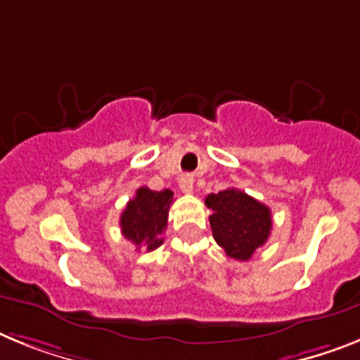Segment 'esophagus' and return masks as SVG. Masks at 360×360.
I'll return each instance as SVG.
<instances>
[{
	"mask_svg": "<svg viewBox=\"0 0 360 360\" xmlns=\"http://www.w3.org/2000/svg\"><path fill=\"white\" fill-rule=\"evenodd\" d=\"M179 188L181 192L184 193H192L193 192V177L190 174H183L179 177Z\"/></svg>",
	"mask_w": 360,
	"mask_h": 360,
	"instance_id": "1",
	"label": "esophagus"
}]
</instances>
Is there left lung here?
<instances>
[{"instance_id":"1","label":"left lung","mask_w":360,"mask_h":360,"mask_svg":"<svg viewBox=\"0 0 360 360\" xmlns=\"http://www.w3.org/2000/svg\"><path fill=\"white\" fill-rule=\"evenodd\" d=\"M212 210L214 239L236 261H250L271 232V212L266 205L236 188L210 193L205 199Z\"/></svg>"}]
</instances>
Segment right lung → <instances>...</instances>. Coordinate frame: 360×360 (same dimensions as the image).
Returning a JSON list of instances; mask_svg holds the SVG:
<instances>
[{
	"mask_svg": "<svg viewBox=\"0 0 360 360\" xmlns=\"http://www.w3.org/2000/svg\"><path fill=\"white\" fill-rule=\"evenodd\" d=\"M174 201L172 190H150L146 186L137 188L136 198L127 202L120 219L121 232L124 239L134 245L145 246L146 252H152L162 245V232L167 230L168 210Z\"/></svg>",
	"mask_w": 360,
	"mask_h": 360,
	"instance_id": "add662e5",
	"label": "right lung"
}]
</instances>
